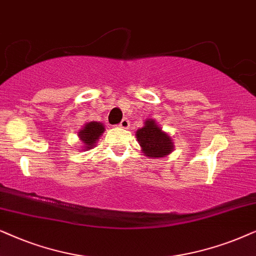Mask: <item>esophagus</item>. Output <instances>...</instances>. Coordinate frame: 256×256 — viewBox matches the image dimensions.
I'll return each instance as SVG.
<instances>
[{
	"label": "esophagus",
	"instance_id": "obj_1",
	"mask_svg": "<svg viewBox=\"0 0 256 256\" xmlns=\"http://www.w3.org/2000/svg\"><path fill=\"white\" fill-rule=\"evenodd\" d=\"M119 126H120V128H128V126H130V122H128V119H122V120L120 122V124H119Z\"/></svg>",
	"mask_w": 256,
	"mask_h": 256
}]
</instances>
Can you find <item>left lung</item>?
Listing matches in <instances>:
<instances>
[{"label": "left lung", "instance_id": "obj_1", "mask_svg": "<svg viewBox=\"0 0 256 256\" xmlns=\"http://www.w3.org/2000/svg\"><path fill=\"white\" fill-rule=\"evenodd\" d=\"M136 136L142 148V151L151 158H162L172 152V139L162 131L153 119H148L144 128H139Z\"/></svg>", "mask_w": 256, "mask_h": 256}]
</instances>
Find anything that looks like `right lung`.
I'll return each mask as SVG.
<instances>
[{"instance_id":"add662e5","label":"right lung","mask_w":256,"mask_h":256,"mask_svg":"<svg viewBox=\"0 0 256 256\" xmlns=\"http://www.w3.org/2000/svg\"><path fill=\"white\" fill-rule=\"evenodd\" d=\"M104 132V126L100 122H91L88 124L85 125V128L80 132V140L84 142V148L90 150L94 148L96 142L100 139L102 134Z\"/></svg>"}]
</instances>
